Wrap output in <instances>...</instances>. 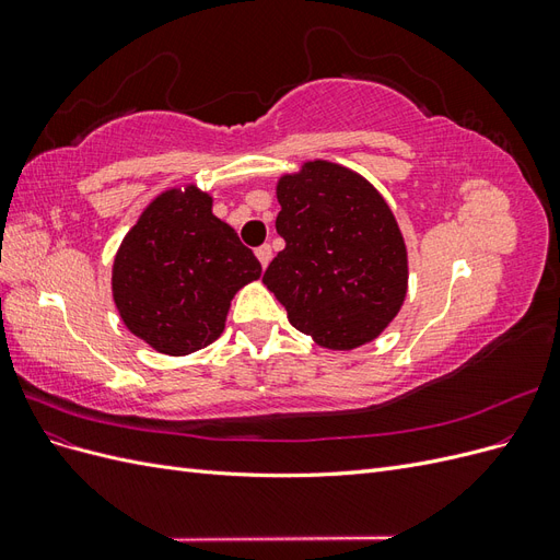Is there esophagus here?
I'll return each instance as SVG.
<instances>
[{
    "label": "esophagus",
    "mask_w": 560,
    "mask_h": 560,
    "mask_svg": "<svg viewBox=\"0 0 560 560\" xmlns=\"http://www.w3.org/2000/svg\"><path fill=\"white\" fill-rule=\"evenodd\" d=\"M257 259L261 261V266H264V268L270 264V259H273V249H270V245H261V247H257Z\"/></svg>",
    "instance_id": "obj_1"
}]
</instances>
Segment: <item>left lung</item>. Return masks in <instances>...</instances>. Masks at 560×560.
I'll use <instances>...</instances> for the list:
<instances>
[{"mask_svg":"<svg viewBox=\"0 0 560 560\" xmlns=\"http://www.w3.org/2000/svg\"><path fill=\"white\" fill-rule=\"evenodd\" d=\"M284 249L264 284L292 325L331 350L364 346L406 296V245L383 196L358 173L311 161L278 182Z\"/></svg>","mask_w":560,"mask_h":560,"instance_id":"1","label":"left lung"}]
</instances>
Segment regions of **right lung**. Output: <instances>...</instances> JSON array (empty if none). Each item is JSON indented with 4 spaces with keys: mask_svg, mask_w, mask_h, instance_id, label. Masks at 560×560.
<instances>
[{
    "mask_svg": "<svg viewBox=\"0 0 560 560\" xmlns=\"http://www.w3.org/2000/svg\"><path fill=\"white\" fill-rule=\"evenodd\" d=\"M261 264L212 198L186 186L161 194L116 252L112 292L124 325L165 354H189L224 331L233 294Z\"/></svg>",
    "mask_w": 560,
    "mask_h": 560,
    "instance_id": "add662e5",
    "label": "right lung"
}]
</instances>
